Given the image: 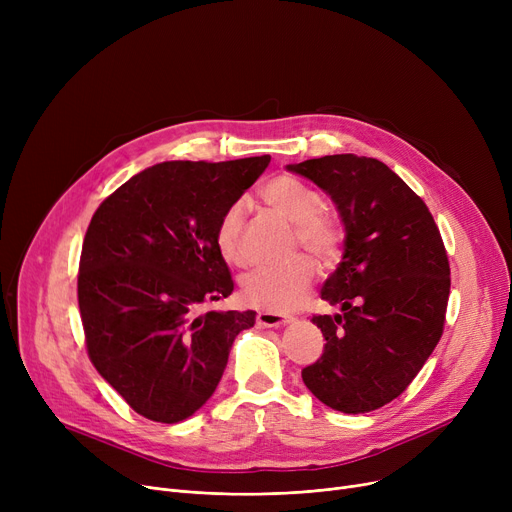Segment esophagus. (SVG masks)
<instances>
[{
  "label": "esophagus",
  "instance_id": "34e87169",
  "mask_svg": "<svg viewBox=\"0 0 512 512\" xmlns=\"http://www.w3.org/2000/svg\"><path fill=\"white\" fill-rule=\"evenodd\" d=\"M286 324H290V317H286V315L270 313V311L257 313V326L259 328H282Z\"/></svg>",
  "mask_w": 512,
  "mask_h": 512
}]
</instances>
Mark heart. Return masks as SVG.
I'll return each instance as SVG.
<instances>
[{
	"instance_id": "b5f03b06",
	"label": "heart",
	"mask_w": 512,
	"mask_h": 512,
	"mask_svg": "<svg viewBox=\"0 0 512 512\" xmlns=\"http://www.w3.org/2000/svg\"><path fill=\"white\" fill-rule=\"evenodd\" d=\"M263 201L284 220L294 224V245H303L321 263H334L342 253L344 232L338 220L324 211L326 203L313 186L303 180L280 174L261 188ZM245 207L232 203L215 226V247L224 261L245 265L247 253L242 247ZM317 278V265L309 255H297L282 265H263L240 278V297L247 305L284 313L297 307Z\"/></svg>"
}]
</instances>
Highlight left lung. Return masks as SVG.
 I'll use <instances>...</instances> for the list:
<instances>
[{"label":"left lung","mask_w":512,"mask_h":512,"mask_svg":"<svg viewBox=\"0 0 512 512\" xmlns=\"http://www.w3.org/2000/svg\"><path fill=\"white\" fill-rule=\"evenodd\" d=\"M286 170L330 195L344 226L342 261L321 288L340 313L313 315L326 344L303 382L334 411H375L407 390L440 342L450 294L440 230L380 159L342 153Z\"/></svg>","instance_id":"obj_1"}]
</instances>
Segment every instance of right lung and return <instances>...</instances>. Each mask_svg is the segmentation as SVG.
Masks as SVG:
<instances>
[{"instance_id": "obj_1", "label": "right lung", "mask_w": 512, "mask_h": 512, "mask_svg": "<svg viewBox=\"0 0 512 512\" xmlns=\"http://www.w3.org/2000/svg\"><path fill=\"white\" fill-rule=\"evenodd\" d=\"M270 159L164 161L124 182L87 228L78 267L87 351L101 378L151 421L199 411L234 338L255 324V311L201 307L234 290L215 226Z\"/></svg>"}]
</instances>
